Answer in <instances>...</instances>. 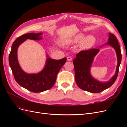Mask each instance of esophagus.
<instances>
[{"instance_id":"1","label":"esophagus","mask_w":127,"mask_h":127,"mask_svg":"<svg viewBox=\"0 0 127 127\" xmlns=\"http://www.w3.org/2000/svg\"><path fill=\"white\" fill-rule=\"evenodd\" d=\"M67 60H68V61H71V60H72V57H70V56L68 57L67 58Z\"/></svg>"}]
</instances>
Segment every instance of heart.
I'll list each match as a JSON object with an SVG mask.
<instances>
[{"label":"heart","mask_w":127,"mask_h":127,"mask_svg":"<svg viewBox=\"0 0 127 127\" xmlns=\"http://www.w3.org/2000/svg\"><path fill=\"white\" fill-rule=\"evenodd\" d=\"M84 37V34L80 33L73 38L71 42L72 43H78L82 41L80 43V47L84 49H90L93 47L95 43V37L92 35H88L85 37L83 39Z\"/></svg>","instance_id":"b5f03b06"}]
</instances>
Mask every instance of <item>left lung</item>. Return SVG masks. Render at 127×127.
Wrapping results in <instances>:
<instances>
[{
	"mask_svg": "<svg viewBox=\"0 0 127 127\" xmlns=\"http://www.w3.org/2000/svg\"><path fill=\"white\" fill-rule=\"evenodd\" d=\"M106 44L112 46L116 51L118 64L116 74L109 82L105 83L99 82L94 79L90 74V68L94 57L99 51V49L93 48L82 50L76 55V57L73 60L76 83L80 89L93 93H100L111 87L116 80L122 59L120 46L116 36L111 33Z\"/></svg>",
	"mask_w": 127,
	"mask_h": 127,
	"instance_id": "left-lung-1",
	"label": "left lung"
}]
</instances>
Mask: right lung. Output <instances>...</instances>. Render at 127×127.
<instances>
[{
	"instance_id": "right-lung-1",
	"label": "right lung",
	"mask_w": 127,
	"mask_h": 127,
	"mask_svg": "<svg viewBox=\"0 0 127 127\" xmlns=\"http://www.w3.org/2000/svg\"><path fill=\"white\" fill-rule=\"evenodd\" d=\"M42 34L30 33L19 36L13 42L9 55V63L15 80L20 86L33 93H40L52 88L56 81L58 73L67 60L66 58L60 60L48 58L43 69L36 74H28L22 69L17 60L18 47L27 39H41Z\"/></svg>"
}]
</instances>
